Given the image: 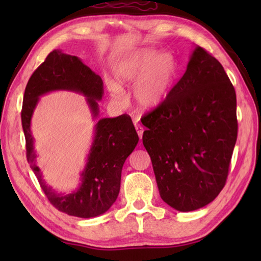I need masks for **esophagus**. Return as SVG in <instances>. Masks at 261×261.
Listing matches in <instances>:
<instances>
[{"label":"esophagus","instance_id":"34e87169","mask_svg":"<svg viewBox=\"0 0 261 261\" xmlns=\"http://www.w3.org/2000/svg\"><path fill=\"white\" fill-rule=\"evenodd\" d=\"M135 126H136V131H137V134H138V136H139L140 140H141V139H142V135H143V127H142L140 124H138V123H136V124H135Z\"/></svg>","mask_w":261,"mask_h":261}]
</instances>
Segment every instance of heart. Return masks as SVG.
<instances>
[{"instance_id": "heart-1", "label": "heart", "mask_w": 261, "mask_h": 261, "mask_svg": "<svg viewBox=\"0 0 261 261\" xmlns=\"http://www.w3.org/2000/svg\"><path fill=\"white\" fill-rule=\"evenodd\" d=\"M176 75V62L169 51L143 48L122 58L114 69L115 83L109 85L114 102L123 104V86H134V98L142 111L157 109L167 97Z\"/></svg>"}]
</instances>
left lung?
Wrapping results in <instances>:
<instances>
[{"instance_id": "8db88e82", "label": "left lung", "mask_w": 261, "mask_h": 261, "mask_svg": "<svg viewBox=\"0 0 261 261\" xmlns=\"http://www.w3.org/2000/svg\"><path fill=\"white\" fill-rule=\"evenodd\" d=\"M142 119L163 201L179 212L212 202L225 185L238 135L236 91L219 60L194 47L185 74Z\"/></svg>"}]
</instances>
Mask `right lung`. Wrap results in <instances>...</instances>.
Returning a JSON list of instances; mask_svg holds the SVG:
<instances>
[{
	"label": "right lung",
	"mask_w": 261,
	"mask_h": 261,
	"mask_svg": "<svg viewBox=\"0 0 261 261\" xmlns=\"http://www.w3.org/2000/svg\"><path fill=\"white\" fill-rule=\"evenodd\" d=\"M56 91L74 92L85 96L92 119L98 118V102L104 94L101 77L79 57L65 54L60 49L51 51L31 75L24 91L21 120L28 163L55 207L77 218H95L109 211L118 198L122 167L135 150L139 137L129 115L99 119L94 125L93 141L79 187L69 193L54 190L43 179L42 171L37 165L38 153L35 150L31 120L40 97Z\"/></svg>",
	"instance_id": "obj_1"
}]
</instances>
